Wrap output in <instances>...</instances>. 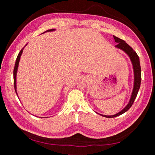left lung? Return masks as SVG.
Instances as JSON below:
<instances>
[{"mask_svg": "<svg viewBox=\"0 0 155 155\" xmlns=\"http://www.w3.org/2000/svg\"><path fill=\"white\" fill-rule=\"evenodd\" d=\"M114 38L115 40V41L117 43V45L115 46L116 48H119L122 51H124L125 53L127 54V55L129 57V58L132 63L133 68V72H134V85H133V89L132 94H131V96L130 98V101L128 102V103L127 106H126L124 109H123L121 111H120L117 114L113 115H102L100 114L102 116L105 117H115L124 114L126 111H127L129 109L131 106L133 105V103H134L135 100L137 97L138 91L140 90V85H141V66H140V58L137 55V54L136 53V52L133 51V49L128 45L127 43L125 42V41L121 40L117 37L114 35Z\"/></svg>", "mask_w": 155, "mask_h": 155, "instance_id": "8db88e82", "label": "left lung"}]
</instances>
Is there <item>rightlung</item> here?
Wrapping results in <instances>:
<instances>
[{
    "label": "right lung",
    "mask_w": 155,
    "mask_h": 155,
    "mask_svg": "<svg viewBox=\"0 0 155 155\" xmlns=\"http://www.w3.org/2000/svg\"><path fill=\"white\" fill-rule=\"evenodd\" d=\"M55 29H50L45 31V32L44 33H46V32H51V31H54ZM27 45V44H26ZM25 46L23 47V48L21 50L20 52H19V54H18V55L17 57V59H16V61H15V66H14V88H15V93H16L17 96H18V94H17V90H16V74H17V71H18V65H19V61H20V57L22 55V52H23V49H24Z\"/></svg>",
    "instance_id": "right-lung-1"
}]
</instances>
